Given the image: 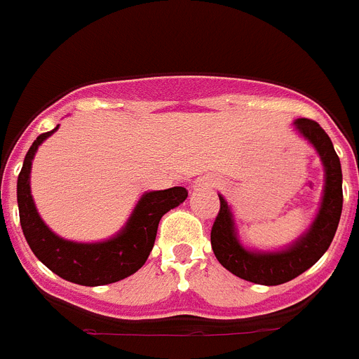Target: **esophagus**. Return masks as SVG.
Returning <instances> with one entry per match:
<instances>
[{"label":"esophagus","instance_id":"1","mask_svg":"<svg viewBox=\"0 0 359 359\" xmlns=\"http://www.w3.org/2000/svg\"><path fill=\"white\" fill-rule=\"evenodd\" d=\"M201 186H213L212 182H206V180H201V182H197V188H201Z\"/></svg>","mask_w":359,"mask_h":359}]
</instances>
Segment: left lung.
<instances>
[{
    "label": "left lung",
    "instance_id": "8db88e82",
    "mask_svg": "<svg viewBox=\"0 0 359 359\" xmlns=\"http://www.w3.org/2000/svg\"><path fill=\"white\" fill-rule=\"evenodd\" d=\"M296 126L301 135L309 138L312 146L318 149L325 165L323 203L309 233L285 252H277V254L248 252L237 241L230 208L222 197H219L221 208L212 226V248L217 261L233 276L250 283H257V285H268V287L283 285L318 263L319 257L327 252L332 243L338 230L339 217H341L343 175L339 156L334 151L332 140L314 120L299 118Z\"/></svg>",
    "mask_w": 359,
    "mask_h": 359
}]
</instances>
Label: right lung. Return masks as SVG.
<instances>
[{
	"label": "right lung",
	"mask_w": 359,
	"mask_h": 359,
	"mask_svg": "<svg viewBox=\"0 0 359 359\" xmlns=\"http://www.w3.org/2000/svg\"><path fill=\"white\" fill-rule=\"evenodd\" d=\"M56 129L58 128L36 138L31 149L27 151L23 168L18 175V208L23 236L36 257L65 281L83 287H100L126 279L144 266L155 245L156 228L162 215L170 212L171 208L184 203L188 189L175 186L146 194L138 201L126 228L105 243L82 245L54 236L36 212L29 186V173L38 146Z\"/></svg>",
	"instance_id": "obj_1"
}]
</instances>
